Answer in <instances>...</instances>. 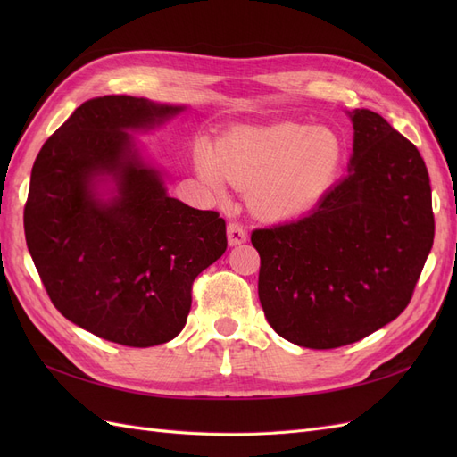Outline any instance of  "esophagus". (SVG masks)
Wrapping results in <instances>:
<instances>
[{
	"instance_id": "1",
	"label": "esophagus",
	"mask_w": 457,
	"mask_h": 457,
	"mask_svg": "<svg viewBox=\"0 0 457 457\" xmlns=\"http://www.w3.org/2000/svg\"><path fill=\"white\" fill-rule=\"evenodd\" d=\"M227 237L230 245H240L247 240V230L242 223H238V220H230L227 227Z\"/></svg>"
}]
</instances>
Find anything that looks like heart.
<instances>
[{"instance_id":"1","label":"heart","mask_w":457,"mask_h":457,"mask_svg":"<svg viewBox=\"0 0 457 457\" xmlns=\"http://www.w3.org/2000/svg\"><path fill=\"white\" fill-rule=\"evenodd\" d=\"M343 158L336 133L282 121L230 131L217 152L196 146V170L215 192L225 181L250 188L255 212L274 219L309 212L334 183Z\"/></svg>"}]
</instances>
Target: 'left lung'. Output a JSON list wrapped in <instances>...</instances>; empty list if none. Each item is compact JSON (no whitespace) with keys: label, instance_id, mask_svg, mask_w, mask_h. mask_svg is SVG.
<instances>
[{"label":"left lung","instance_id":"8db88e82","mask_svg":"<svg viewBox=\"0 0 457 457\" xmlns=\"http://www.w3.org/2000/svg\"><path fill=\"white\" fill-rule=\"evenodd\" d=\"M351 120L349 175L309 215L252 232L267 320L307 349H337L395 320L435 238L416 145L371 110L356 108Z\"/></svg>","mask_w":457,"mask_h":457}]
</instances>
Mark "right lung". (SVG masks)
Instances as JSON below:
<instances>
[{"label": "right lung", "instance_id": "obj_1", "mask_svg": "<svg viewBox=\"0 0 457 457\" xmlns=\"http://www.w3.org/2000/svg\"><path fill=\"white\" fill-rule=\"evenodd\" d=\"M128 95L79 104L34 162L24 234L57 311L96 337L154 347L187 324L196 276L227 250L217 212L170 198L128 129L181 112ZM96 174H112L119 196L94 198Z\"/></svg>", "mask_w": 457, "mask_h": 457}]
</instances>
